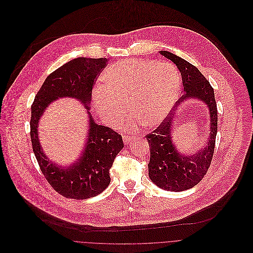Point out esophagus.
Here are the masks:
<instances>
[{
    "mask_svg": "<svg viewBox=\"0 0 253 253\" xmlns=\"http://www.w3.org/2000/svg\"><path fill=\"white\" fill-rule=\"evenodd\" d=\"M124 142L126 143V144H127V143H129L131 140H132V136H130V135H124Z\"/></svg>",
    "mask_w": 253,
    "mask_h": 253,
    "instance_id": "obj_1",
    "label": "esophagus"
}]
</instances>
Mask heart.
I'll use <instances>...</instances> for the list:
<instances>
[{"mask_svg": "<svg viewBox=\"0 0 253 253\" xmlns=\"http://www.w3.org/2000/svg\"><path fill=\"white\" fill-rule=\"evenodd\" d=\"M105 88L93 92L94 108L102 121L115 126L128 114V105L137 125L153 128L169 115L180 89L178 71L169 63L126 60L109 67L103 75Z\"/></svg>", "mask_w": 253, "mask_h": 253, "instance_id": "b5f03b06", "label": "heart"}]
</instances>
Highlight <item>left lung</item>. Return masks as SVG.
Wrapping results in <instances>:
<instances>
[{
    "label": "left lung",
    "mask_w": 253,
    "mask_h": 253,
    "mask_svg": "<svg viewBox=\"0 0 253 253\" xmlns=\"http://www.w3.org/2000/svg\"><path fill=\"white\" fill-rule=\"evenodd\" d=\"M160 54L174 63L180 72L184 91L179 102L198 98L208 106L210 112L211 131L207 145L195 150L193 155L179 153L172 140L173 109L157 129L146 135L150 149L147 165L149 178L162 189L183 191L196 185L211 167L217 133L216 102L212 86L196 67L168 50H161Z\"/></svg>",
    "instance_id": "left-lung-1"
}]
</instances>
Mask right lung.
<instances>
[{"label":"right lung","mask_w":253,"mask_h":253,"mask_svg":"<svg viewBox=\"0 0 253 253\" xmlns=\"http://www.w3.org/2000/svg\"><path fill=\"white\" fill-rule=\"evenodd\" d=\"M108 60L78 58L53 72L43 82L32 105L31 140L40 169L47 182L67 198L86 199L103 192L110 184V169L124 147L121 134L98 126L89 114L92 85ZM60 97L78 99L89 114V131L82 157L64 168L50 161L39 143L37 126L44 110Z\"/></svg>","instance_id":"right-lung-1"}]
</instances>
